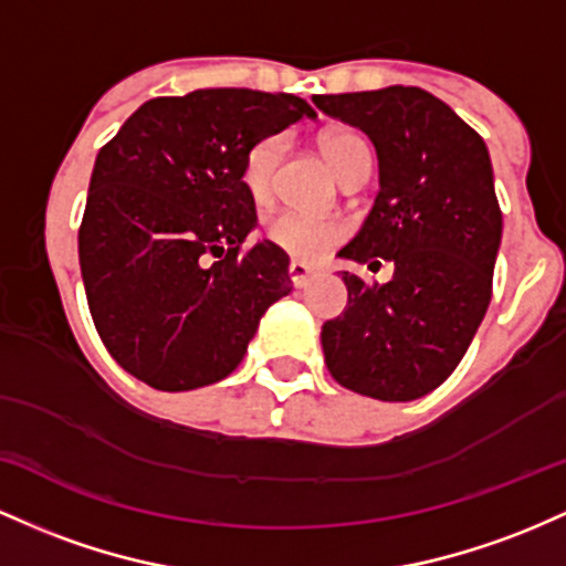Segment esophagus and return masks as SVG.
Masks as SVG:
<instances>
[{"instance_id":"obj_1","label":"esophagus","mask_w":566,"mask_h":566,"mask_svg":"<svg viewBox=\"0 0 566 566\" xmlns=\"http://www.w3.org/2000/svg\"><path fill=\"white\" fill-rule=\"evenodd\" d=\"M289 277H291V283L296 285V289H304V285L310 283V277H313V270H310V266L304 262H300V259H291Z\"/></svg>"}]
</instances>
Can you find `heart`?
<instances>
[{
    "instance_id": "obj_1",
    "label": "heart",
    "mask_w": 566,
    "mask_h": 566,
    "mask_svg": "<svg viewBox=\"0 0 566 566\" xmlns=\"http://www.w3.org/2000/svg\"><path fill=\"white\" fill-rule=\"evenodd\" d=\"M285 146L289 138L283 133L259 138L256 144L245 151L243 168H240V181L249 198L259 206L275 198L277 176H281ZM323 155L328 157L332 168L339 174V179H350L355 170L371 168V149L358 133L350 130H328L321 136ZM264 234L270 243L283 249L291 256L317 259L347 234L345 221L339 219H321V216H307L296 211H281L264 221Z\"/></svg>"
}]
</instances>
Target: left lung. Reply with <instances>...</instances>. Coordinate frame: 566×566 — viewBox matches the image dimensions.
<instances>
[{
	"label": "left lung",
	"mask_w": 566,
	"mask_h": 566,
	"mask_svg": "<svg viewBox=\"0 0 566 566\" xmlns=\"http://www.w3.org/2000/svg\"><path fill=\"white\" fill-rule=\"evenodd\" d=\"M313 101L364 130L379 160L377 200L339 256L396 266L382 285L342 272L347 307L323 323L326 366L360 396L415 401L454 371L492 300L503 211L486 144L422 87Z\"/></svg>",
	"instance_id": "1"
}]
</instances>
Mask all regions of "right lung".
Listing matches in <instances>:
<instances>
[{"label": "right lung", "mask_w": 566, "mask_h": 566, "mask_svg": "<svg viewBox=\"0 0 566 566\" xmlns=\"http://www.w3.org/2000/svg\"><path fill=\"white\" fill-rule=\"evenodd\" d=\"M313 106L296 95L208 87L146 101L95 157L80 270L95 332L155 390H195L243 360L259 317L291 294L289 253L245 249L256 206L245 151Z\"/></svg>", "instance_id": "right-lung-1"}]
</instances>
